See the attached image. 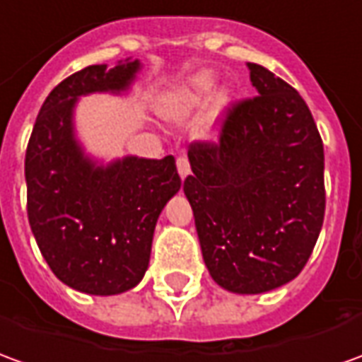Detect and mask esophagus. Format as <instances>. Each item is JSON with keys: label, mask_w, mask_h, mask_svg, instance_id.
Returning <instances> with one entry per match:
<instances>
[{"label": "esophagus", "mask_w": 362, "mask_h": 362, "mask_svg": "<svg viewBox=\"0 0 362 362\" xmlns=\"http://www.w3.org/2000/svg\"><path fill=\"white\" fill-rule=\"evenodd\" d=\"M176 166H178V173H180L182 178H186L189 174V160L186 155H180L176 158Z\"/></svg>", "instance_id": "1"}]
</instances>
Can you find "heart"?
Wrapping results in <instances>:
<instances>
[{
  "instance_id": "b5f03b06",
  "label": "heart",
  "mask_w": 362,
  "mask_h": 362,
  "mask_svg": "<svg viewBox=\"0 0 362 362\" xmlns=\"http://www.w3.org/2000/svg\"><path fill=\"white\" fill-rule=\"evenodd\" d=\"M214 90H216L214 74L199 72L194 78H189L184 86L176 88L168 95H164L160 102V110L166 117H173V119L188 117L192 111L199 110L211 98Z\"/></svg>"
}]
</instances>
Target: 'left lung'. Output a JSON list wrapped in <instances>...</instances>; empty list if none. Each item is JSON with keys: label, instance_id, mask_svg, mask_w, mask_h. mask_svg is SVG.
<instances>
[{"label": "left lung", "instance_id": "8db88e82", "mask_svg": "<svg viewBox=\"0 0 362 362\" xmlns=\"http://www.w3.org/2000/svg\"><path fill=\"white\" fill-rule=\"evenodd\" d=\"M247 68L259 95L227 105L216 141L188 146L184 194L211 278L260 294L298 276L320 237L323 143L292 86L260 64Z\"/></svg>", "mask_w": 362, "mask_h": 362}]
</instances>
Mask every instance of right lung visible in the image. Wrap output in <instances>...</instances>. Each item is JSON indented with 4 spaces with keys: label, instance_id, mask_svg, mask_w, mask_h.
<instances>
[{
    "label": "right lung",
    "instance_id": "right-lung-1",
    "mask_svg": "<svg viewBox=\"0 0 362 362\" xmlns=\"http://www.w3.org/2000/svg\"><path fill=\"white\" fill-rule=\"evenodd\" d=\"M139 60L93 64L62 80L40 107L25 155L27 216L50 270L74 290L111 296L137 286L156 219L180 189L174 156H129L107 168L84 158L72 133L76 98L125 90Z\"/></svg>",
    "mask_w": 362,
    "mask_h": 362
}]
</instances>
